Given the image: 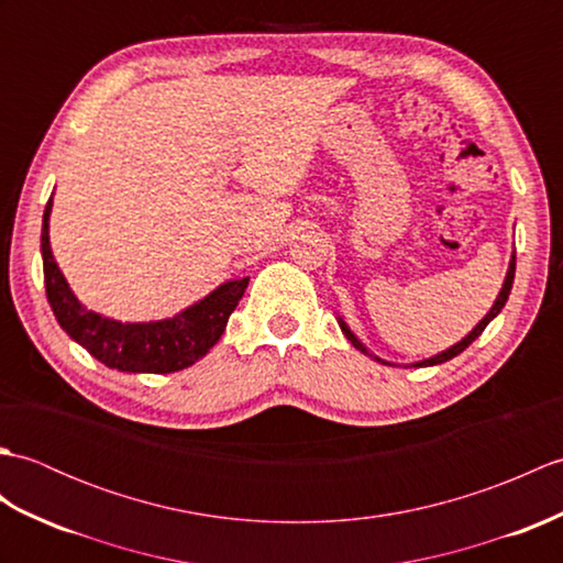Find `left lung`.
I'll return each mask as SVG.
<instances>
[{
  "mask_svg": "<svg viewBox=\"0 0 563 563\" xmlns=\"http://www.w3.org/2000/svg\"><path fill=\"white\" fill-rule=\"evenodd\" d=\"M512 278H516V254H512V258H510V266H508V273H506V283H504V288H500V292H498V297H496L494 307L488 309V314H486V317L479 321V324H476V327H474L470 333H466V336H464L460 343H454L452 349L442 351V353H438V355H433V357H428V361L413 363V367H430V365H440V363H445V361H452V357H454V355H460V353L466 349V345H470L472 341L479 339V336H482V331L488 327V321L496 319V317H498V312H500V309L506 307V302H508V295H510V288H512ZM339 324H341V331L345 333V339H349V341L355 345L357 351H363L365 355L375 357L377 363H385V361H382V357H377V355L369 353V351L365 349V345H363L361 341H357V336H355V333H353L349 327H345V321H343V319H339ZM385 365H391V363H385Z\"/></svg>",
  "mask_w": 563,
  "mask_h": 563,
  "instance_id": "1",
  "label": "left lung"
}]
</instances>
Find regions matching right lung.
Listing matches in <instances>:
<instances>
[{
  "mask_svg": "<svg viewBox=\"0 0 563 563\" xmlns=\"http://www.w3.org/2000/svg\"><path fill=\"white\" fill-rule=\"evenodd\" d=\"M53 198L45 206L41 232L47 302L53 307L57 324L69 333V339L87 349L97 361L106 367L121 369V373L166 375L190 367L220 341L230 314L244 297L249 278L222 283L218 290H212L200 302L190 305L172 319L130 324V321L101 317L77 300L63 271L57 268L51 251V234H47Z\"/></svg>",
  "mask_w": 563,
  "mask_h": 563,
  "instance_id": "1",
  "label": "right lung"
}]
</instances>
